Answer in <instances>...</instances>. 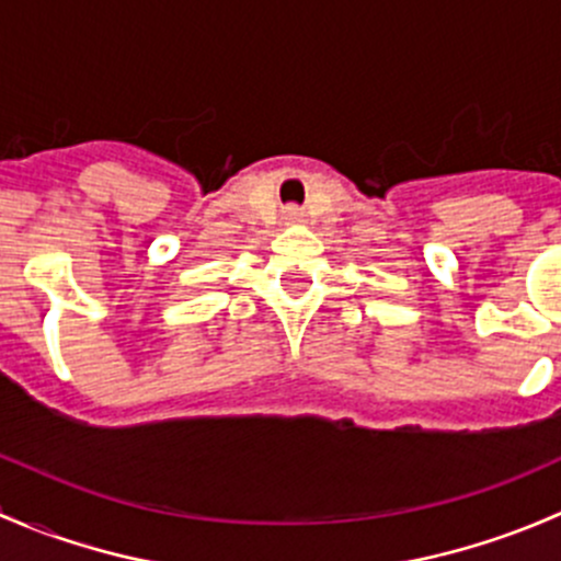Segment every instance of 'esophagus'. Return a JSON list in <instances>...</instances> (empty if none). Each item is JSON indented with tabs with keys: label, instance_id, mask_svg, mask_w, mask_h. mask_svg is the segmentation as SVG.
Returning <instances> with one entry per match:
<instances>
[{
	"label": "esophagus",
	"instance_id": "34e87169",
	"mask_svg": "<svg viewBox=\"0 0 561 561\" xmlns=\"http://www.w3.org/2000/svg\"><path fill=\"white\" fill-rule=\"evenodd\" d=\"M287 217H290V219H298V217H301V208H296V206L287 208Z\"/></svg>",
	"mask_w": 561,
	"mask_h": 561
}]
</instances>
